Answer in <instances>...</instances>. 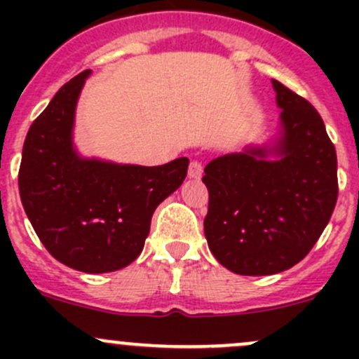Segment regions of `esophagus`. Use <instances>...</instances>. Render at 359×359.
I'll use <instances>...</instances> for the list:
<instances>
[{"label": "esophagus", "mask_w": 359, "mask_h": 359, "mask_svg": "<svg viewBox=\"0 0 359 359\" xmlns=\"http://www.w3.org/2000/svg\"><path fill=\"white\" fill-rule=\"evenodd\" d=\"M187 175H189V179H200L203 175V166L200 161H191L189 163V170H187Z\"/></svg>", "instance_id": "esophagus-1"}]
</instances>
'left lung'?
<instances>
[{"label":"left lung","instance_id":"1","mask_svg":"<svg viewBox=\"0 0 359 359\" xmlns=\"http://www.w3.org/2000/svg\"><path fill=\"white\" fill-rule=\"evenodd\" d=\"M276 137L205 166V236L213 257L243 276L287 271L327 227L337 203V154L318 111L273 79Z\"/></svg>","mask_w":359,"mask_h":359}]
</instances>
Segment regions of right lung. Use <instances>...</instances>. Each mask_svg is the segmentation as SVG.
<instances>
[{
  "mask_svg": "<svg viewBox=\"0 0 359 359\" xmlns=\"http://www.w3.org/2000/svg\"><path fill=\"white\" fill-rule=\"evenodd\" d=\"M83 71L55 93L25 137L19 191L27 219L59 262L88 274L111 273L142 252L154 210L187 175V158L123 165L85 158L72 140Z\"/></svg>",
  "mask_w": 359,
  "mask_h": 359,
  "instance_id": "1",
  "label": "right lung"
}]
</instances>
